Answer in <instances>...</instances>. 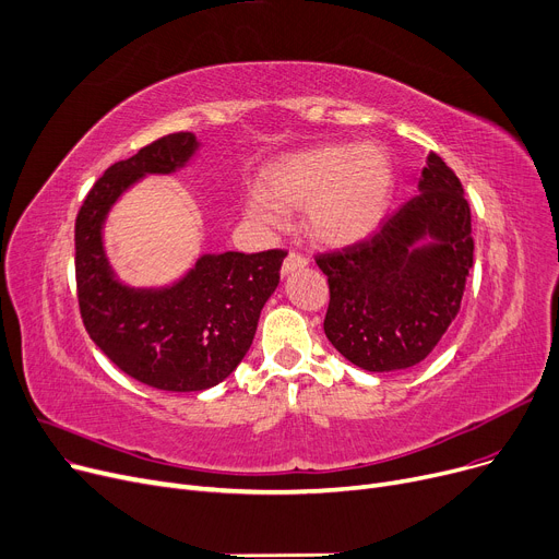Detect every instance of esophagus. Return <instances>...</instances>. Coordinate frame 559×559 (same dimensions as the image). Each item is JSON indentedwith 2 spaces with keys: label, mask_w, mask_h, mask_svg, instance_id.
<instances>
[{
  "label": "esophagus",
  "mask_w": 559,
  "mask_h": 559,
  "mask_svg": "<svg viewBox=\"0 0 559 559\" xmlns=\"http://www.w3.org/2000/svg\"><path fill=\"white\" fill-rule=\"evenodd\" d=\"M308 264V258L304 255V253H299V251H289L287 253V258H285V262H283V276H287V274H292V272H297V270H301V267H306Z\"/></svg>",
  "instance_id": "esophagus-1"
}]
</instances>
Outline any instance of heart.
<instances>
[{
  "label": "heart",
  "mask_w": 559,
  "mask_h": 559,
  "mask_svg": "<svg viewBox=\"0 0 559 559\" xmlns=\"http://www.w3.org/2000/svg\"><path fill=\"white\" fill-rule=\"evenodd\" d=\"M394 183V165L380 146L324 144L276 160L264 174V190L247 197V215L260 226L281 228L287 209L306 205L310 235L346 247L385 219Z\"/></svg>",
  "instance_id": "1"
}]
</instances>
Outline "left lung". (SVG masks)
<instances>
[{
  "label": "left lung",
  "mask_w": 559,
  "mask_h": 559,
  "mask_svg": "<svg viewBox=\"0 0 559 559\" xmlns=\"http://www.w3.org/2000/svg\"><path fill=\"white\" fill-rule=\"evenodd\" d=\"M417 188L373 238L317 255L331 289L324 333L367 371L426 360L460 312L474 267L472 211L455 171L430 152Z\"/></svg>",
  "instance_id": "1"
}]
</instances>
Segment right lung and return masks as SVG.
<instances>
[{
	"instance_id": "add662e5",
	"label": "right lung",
	"mask_w": 559,
	"mask_h": 559,
	"mask_svg": "<svg viewBox=\"0 0 559 559\" xmlns=\"http://www.w3.org/2000/svg\"><path fill=\"white\" fill-rule=\"evenodd\" d=\"M197 150L194 133H169L110 165L87 192L74 226L76 297L87 335L112 365L165 392L209 390L235 371L287 255L281 249L203 253L165 287H131L117 278L104 249L112 203L146 174L186 167Z\"/></svg>"
}]
</instances>
